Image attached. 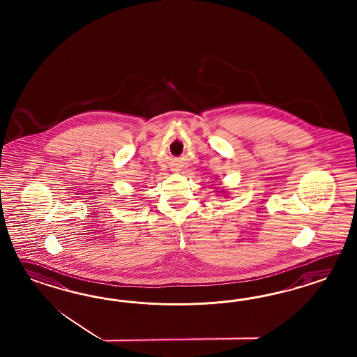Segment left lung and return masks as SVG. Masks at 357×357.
<instances>
[{"label":"left lung","mask_w":357,"mask_h":357,"mask_svg":"<svg viewBox=\"0 0 357 357\" xmlns=\"http://www.w3.org/2000/svg\"><path fill=\"white\" fill-rule=\"evenodd\" d=\"M220 194H227V191H224V190H220Z\"/></svg>","instance_id":"obj_1"}]
</instances>
